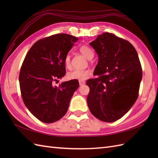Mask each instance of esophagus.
<instances>
[{
    "label": "esophagus",
    "instance_id": "esophagus-1",
    "mask_svg": "<svg viewBox=\"0 0 158 158\" xmlns=\"http://www.w3.org/2000/svg\"><path fill=\"white\" fill-rule=\"evenodd\" d=\"M79 85H84L85 83V81H79Z\"/></svg>",
    "mask_w": 158,
    "mask_h": 158
}]
</instances>
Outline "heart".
I'll return each instance as SVG.
<instances>
[{"mask_svg": "<svg viewBox=\"0 0 158 158\" xmlns=\"http://www.w3.org/2000/svg\"><path fill=\"white\" fill-rule=\"evenodd\" d=\"M79 51L88 60H92L94 57L93 50L87 45H82L80 47ZM64 63L67 69L71 68L70 62V56L66 55ZM92 75V71L89 69H74L67 73V78L70 80H78L83 81L88 79Z\"/></svg>", "mask_w": 158, "mask_h": 158, "instance_id": "1", "label": "heart"}]
</instances>
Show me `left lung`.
<instances>
[{"instance_id":"obj_1","label":"left lung","mask_w":158,"mask_h":158,"mask_svg":"<svg viewBox=\"0 0 158 158\" xmlns=\"http://www.w3.org/2000/svg\"><path fill=\"white\" fill-rule=\"evenodd\" d=\"M98 54L94 75L88 79L87 102L90 112L105 122L119 119L139 96L142 68L137 52L130 42L104 32L89 43Z\"/></svg>"}]
</instances>
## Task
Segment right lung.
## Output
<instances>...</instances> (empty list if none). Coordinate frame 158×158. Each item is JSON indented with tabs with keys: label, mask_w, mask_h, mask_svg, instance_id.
I'll return each mask as SVG.
<instances>
[{
	"label": "right lung",
	"mask_w": 158,
	"mask_h": 158,
	"mask_svg": "<svg viewBox=\"0 0 158 158\" xmlns=\"http://www.w3.org/2000/svg\"><path fill=\"white\" fill-rule=\"evenodd\" d=\"M78 38L57 34L40 39L30 49L20 70L19 81L23 103L41 122L49 123L65 115L77 80L53 85L65 75L64 60Z\"/></svg>",
	"instance_id": "1"
}]
</instances>
